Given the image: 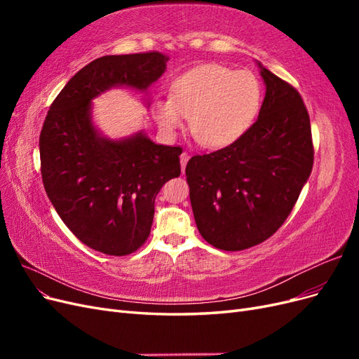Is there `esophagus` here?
<instances>
[{
    "label": "esophagus",
    "instance_id": "esophagus-1",
    "mask_svg": "<svg viewBox=\"0 0 359 359\" xmlns=\"http://www.w3.org/2000/svg\"><path fill=\"white\" fill-rule=\"evenodd\" d=\"M180 160H181V172L184 173V170H186L187 161H189V154H187V153H182V154L180 156Z\"/></svg>",
    "mask_w": 359,
    "mask_h": 359
}]
</instances>
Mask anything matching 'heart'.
Segmentation results:
<instances>
[{
	"instance_id": "obj_1",
	"label": "heart",
	"mask_w": 359,
	"mask_h": 359,
	"mask_svg": "<svg viewBox=\"0 0 359 359\" xmlns=\"http://www.w3.org/2000/svg\"><path fill=\"white\" fill-rule=\"evenodd\" d=\"M262 102V86L250 70L202 64L170 85V97L156 99L151 112L161 132L175 135L190 118L191 135L206 148L236 142L252 127Z\"/></svg>"
}]
</instances>
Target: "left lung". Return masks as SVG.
Instances as JSON below:
<instances>
[{"mask_svg":"<svg viewBox=\"0 0 359 359\" xmlns=\"http://www.w3.org/2000/svg\"><path fill=\"white\" fill-rule=\"evenodd\" d=\"M257 66L266 93L256 123L236 142L193 156L186 166L199 233L224 252L274 235L313 168L310 118L299 93Z\"/></svg>","mask_w":359,"mask_h":359,"instance_id":"left-lung-1","label":"left lung"}]
</instances>
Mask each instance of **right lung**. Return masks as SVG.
<instances>
[{
    "mask_svg": "<svg viewBox=\"0 0 359 359\" xmlns=\"http://www.w3.org/2000/svg\"><path fill=\"white\" fill-rule=\"evenodd\" d=\"M160 52L106 55L76 73L50 104L40 133L41 180L73 235L97 252L126 256L151 232L163 184L181 173V147L144 132L112 140L93 123L91 102L114 86L147 93L166 70Z\"/></svg>",
    "mask_w": 359,
    "mask_h": 359,
    "instance_id": "1",
    "label": "right lung"
}]
</instances>
